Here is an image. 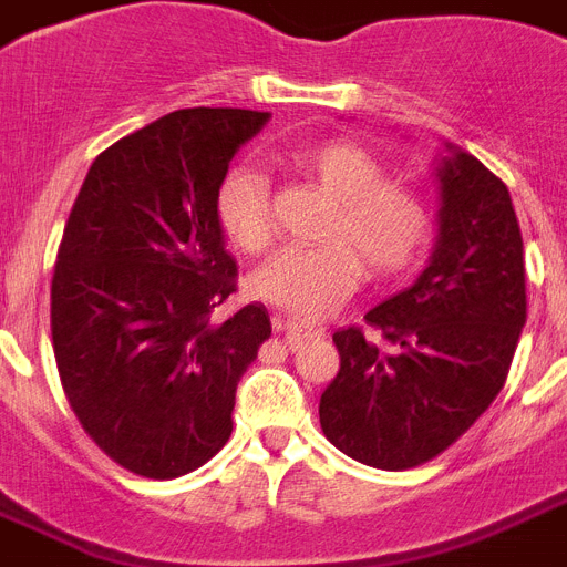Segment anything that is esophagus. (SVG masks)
Masks as SVG:
<instances>
[{
    "label": "esophagus",
    "instance_id": "34e87169",
    "mask_svg": "<svg viewBox=\"0 0 567 567\" xmlns=\"http://www.w3.org/2000/svg\"><path fill=\"white\" fill-rule=\"evenodd\" d=\"M275 330L284 332L287 341H309V338H321L323 336V327H316V323H303V321H295V318H272Z\"/></svg>",
    "mask_w": 567,
    "mask_h": 567
}]
</instances>
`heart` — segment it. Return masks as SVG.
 Instances as JSON below:
<instances>
[{"label":"heart","mask_w":567,"mask_h":567,"mask_svg":"<svg viewBox=\"0 0 567 567\" xmlns=\"http://www.w3.org/2000/svg\"><path fill=\"white\" fill-rule=\"evenodd\" d=\"M289 159L336 200L321 231L327 240L280 249L251 275V292L301 321H318L355 292L361 264L372 278L410 269L427 246L433 220L424 197L384 181V166L361 145L347 140L301 145ZM217 220L240 251L258 255L272 244V200L260 168L240 163L224 174Z\"/></svg>","instance_id":"1"}]
</instances>
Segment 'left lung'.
Returning <instances> with one entry per match:
<instances>
[{
	"instance_id": "obj_1",
	"label": "left lung",
	"mask_w": 567,
	"mask_h": 567,
	"mask_svg": "<svg viewBox=\"0 0 567 567\" xmlns=\"http://www.w3.org/2000/svg\"><path fill=\"white\" fill-rule=\"evenodd\" d=\"M439 237L413 287L370 309L384 347L347 327L341 370L321 393L323 435L379 471L430 462L505 386L527 318L522 231L505 183L447 143L439 159Z\"/></svg>"
}]
</instances>
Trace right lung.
I'll return each instance as SVG.
<instances>
[{
    "mask_svg": "<svg viewBox=\"0 0 567 567\" xmlns=\"http://www.w3.org/2000/svg\"><path fill=\"white\" fill-rule=\"evenodd\" d=\"M266 111L183 109L109 145L68 215L51 336L68 404L125 471L177 478L229 442L235 390L272 336L264 303L217 321L235 258L217 188Z\"/></svg>",
    "mask_w": 567,
    "mask_h": 567,
    "instance_id": "right-lung-1",
    "label": "right lung"
}]
</instances>
